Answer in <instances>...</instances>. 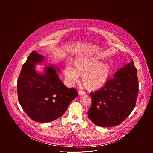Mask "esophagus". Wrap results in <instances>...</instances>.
<instances>
[{"mask_svg": "<svg viewBox=\"0 0 153 153\" xmlns=\"http://www.w3.org/2000/svg\"><path fill=\"white\" fill-rule=\"evenodd\" d=\"M78 94L79 96H83V95H85V93L82 91H78Z\"/></svg>", "mask_w": 153, "mask_h": 153, "instance_id": "1", "label": "esophagus"}]
</instances>
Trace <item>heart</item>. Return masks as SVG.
<instances>
[{
  "instance_id": "heart-1",
  "label": "heart",
  "mask_w": 153,
  "mask_h": 153,
  "mask_svg": "<svg viewBox=\"0 0 153 153\" xmlns=\"http://www.w3.org/2000/svg\"><path fill=\"white\" fill-rule=\"evenodd\" d=\"M111 73V65L102 62L96 57L81 56L73 62V67L67 66L63 70V75L68 85L74 84L79 76H82V83L90 91H97L107 83Z\"/></svg>"
}]
</instances>
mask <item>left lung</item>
Masks as SVG:
<instances>
[{
  "label": "left lung",
  "mask_w": 153,
  "mask_h": 153,
  "mask_svg": "<svg viewBox=\"0 0 153 153\" xmlns=\"http://www.w3.org/2000/svg\"><path fill=\"white\" fill-rule=\"evenodd\" d=\"M138 92L137 69L131 60L119 68L102 88L90 93L92 104L88 118L100 126L119 125L134 110Z\"/></svg>",
  "instance_id": "8db88e82"
}]
</instances>
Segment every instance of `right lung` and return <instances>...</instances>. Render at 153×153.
<instances>
[{
    "label": "right lung",
    "mask_w": 153,
    "mask_h": 153,
    "mask_svg": "<svg viewBox=\"0 0 153 153\" xmlns=\"http://www.w3.org/2000/svg\"><path fill=\"white\" fill-rule=\"evenodd\" d=\"M44 56L33 51L23 65L17 80L18 99L25 113L37 122H50L61 117L71 102L78 96L60 79V70L45 63L43 73L36 65H42Z\"/></svg>",
    "instance_id": "obj_1"
}]
</instances>
